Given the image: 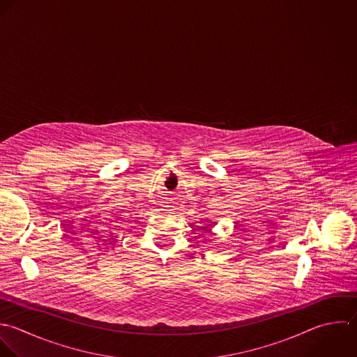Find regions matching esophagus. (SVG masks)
I'll list each match as a JSON object with an SVG mask.
<instances>
[{
	"mask_svg": "<svg viewBox=\"0 0 357 357\" xmlns=\"http://www.w3.org/2000/svg\"><path fill=\"white\" fill-rule=\"evenodd\" d=\"M173 208H174V206H173V205H167V206H166V211H169V212H172V211H174V209H173Z\"/></svg>",
	"mask_w": 357,
	"mask_h": 357,
	"instance_id": "esophagus-1",
	"label": "esophagus"
}]
</instances>
